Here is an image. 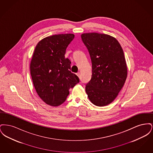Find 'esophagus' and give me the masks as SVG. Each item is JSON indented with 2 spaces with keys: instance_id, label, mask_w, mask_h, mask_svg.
<instances>
[{
  "instance_id": "1",
  "label": "esophagus",
  "mask_w": 153,
  "mask_h": 153,
  "mask_svg": "<svg viewBox=\"0 0 153 153\" xmlns=\"http://www.w3.org/2000/svg\"><path fill=\"white\" fill-rule=\"evenodd\" d=\"M76 74H77V76L79 77H80V72H77V73H76Z\"/></svg>"
}]
</instances>
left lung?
Listing matches in <instances>:
<instances>
[{
    "mask_svg": "<svg viewBox=\"0 0 153 153\" xmlns=\"http://www.w3.org/2000/svg\"><path fill=\"white\" fill-rule=\"evenodd\" d=\"M92 66L91 79L85 87L90 101L96 106L113 102L123 88L127 67L121 46L117 39L97 33L82 34Z\"/></svg>",
    "mask_w": 153,
    "mask_h": 153,
    "instance_id": "8db88e82",
    "label": "left lung"
}]
</instances>
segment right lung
<instances>
[{
    "label": "right lung",
    "mask_w": 153,
    "mask_h": 153,
    "mask_svg": "<svg viewBox=\"0 0 153 153\" xmlns=\"http://www.w3.org/2000/svg\"><path fill=\"white\" fill-rule=\"evenodd\" d=\"M73 34L47 36L36 45L30 63V73L36 93L46 104L57 107L65 102L69 89L79 82L65 58Z\"/></svg>",
    "instance_id": "add662e5"
}]
</instances>
